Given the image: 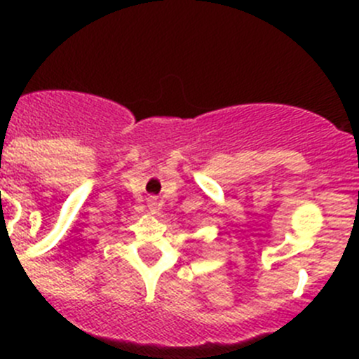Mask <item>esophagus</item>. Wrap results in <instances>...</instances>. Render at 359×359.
Segmentation results:
<instances>
[{
    "instance_id": "esophagus-1",
    "label": "esophagus",
    "mask_w": 359,
    "mask_h": 359,
    "mask_svg": "<svg viewBox=\"0 0 359 359\" xmlns=\"http://www.w3.org/2000/svg\"><path fill=\"white\" fill-rule=\"evenodd\" d=\"M149 206H151V210H156V200H151Z\"/></svg>"
}]
</instances>
